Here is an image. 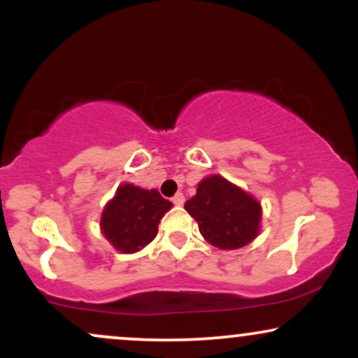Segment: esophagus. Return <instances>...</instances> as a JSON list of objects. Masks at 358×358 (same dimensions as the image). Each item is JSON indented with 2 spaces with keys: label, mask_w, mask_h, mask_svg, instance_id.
Masks as SVG:
<instances>
[{
  "label": "esophagus",
  "mask_w": 358,
  "mask_h": 358,
  "mask_svg": "<svg viewBox=\"0 0 358 358\" xmlns=\"http://www.w3.org/2000/svg\"><path fill=\"white\" fill-rule=\"evenodd\" d=\"M171 202H173L175 205H178V207H180V205H183V202H185V196H183V193H176V195L173 196V199H171Z\"/></svg>",
  "instance_id": "esophagus-1"
}]
</instances>
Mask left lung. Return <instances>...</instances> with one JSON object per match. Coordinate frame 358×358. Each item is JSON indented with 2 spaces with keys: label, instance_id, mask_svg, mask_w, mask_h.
<instances>
[{
  "label": "left lung",
  "instance_id": "1",
  "mask_svg": "<svg viewBox=\"0 0 358 358\" xmlns=\"http://www.w3.org/2000/svg\"><path fill=\"white\" fill-rule=\"evenodd\" d=\"M185 208L199 222L200 234L219 249H239L259 232L261 205L219 175L202 180Z\"/></svg>",
  "mask_w": 358,
  "mask_h": 358
}]
</instances>
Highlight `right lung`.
<instances>
[{
	"instance_id": "right-lung-1",
	"label": "right lung",
	"mask_w": 358,
	"mask_h": 358,
	"mask_svg": "<svg viewBox=\"0 0 358 358\" xmlns=\"http://www.w3.org/2000/svg\"><path fill=\"white\" fill-rule=\"evenodd\" d=\"M170 208L171 202L156 190L121 185L102 212V234L121 252H136L155 239L159 220Z\"/></svg>"
}]
</instances>
